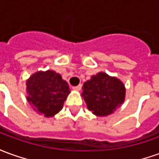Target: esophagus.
<instances>
[{"label": "esophagus", "mask_w": 159, "mask_h": 159, "mask_svg": "<svg viewBox=\"0 0 159 159\" xmlns=\"http://www.w3.org/2000/svg\"><path fill=\"white\" fill-rule=\"evenodd\" d=\"M72 89L74 90H76V91H79V90H81V89H82V84H79V85H77V86L72 87Z\"/></svg>", "instance_id": "1"}]
</instances>
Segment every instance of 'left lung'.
<instances>
[{"mask_svg":"<svg viewBox=\"0 0 159 159\" xmlns=\"http://www.w3.org/2000/svg\"><path fill=\"white\" fill-rule=\"evenodd\" d=\"M83 97L89 110L99 117L107 116L123 103L125 88L116 77L98 73L84 83Z\"/></svg>","mask_w":159,"mask_h":159,"instance_id":"1","label":"left lung"}]
</instances>
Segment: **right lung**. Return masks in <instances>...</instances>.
I'll return each mask as SVG.
<instances>
[{
  "instance_id": "obj_1",
  "label": "right lung",
  "mask_w": 159,
  "mask_h": 159,
  "mask_svg": "<svg viewBox=\"0 0 159 159\" xmlns=\"http://www.w3.org/2000/svg\"><path fill=\"white\" fill-rule=\"evenodd\" d=\"M27 100L33 109L45 117H53L61 111L70 93L68 83L53 70L39 71L26 83Z\"/></svg>"
}]
</instances>
